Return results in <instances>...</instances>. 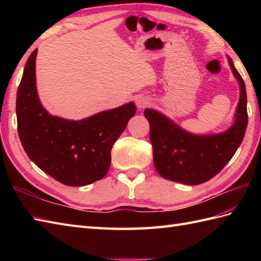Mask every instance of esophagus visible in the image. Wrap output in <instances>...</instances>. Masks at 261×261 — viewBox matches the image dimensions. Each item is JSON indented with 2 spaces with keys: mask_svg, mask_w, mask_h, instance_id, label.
<instances>
[{
  "mask_svg": "<svg viewBox=\"0 0 261 261\" xmlns=\"http://www.w3.org/2000/svg\"><path fill=\"white\" fill-rule=\"evenodd\" d=\"M136 104H137L138 109H145L151 104V101H150V98L147 96H140V97H138Z\"/></svg>",
  "mask_w": 261,
  "mask_h": 261,
  "instance_id": "esophagus-1",
  "label": "esophagus"
}]
</instances>
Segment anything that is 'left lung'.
Segmentation results:
<instances>
[{
    "mask_svg": "<svg viewBox=\"0 0 261 261\" xmlns=\"http://www.w3.org/2000/svg\"><path fill=\"white\" fill-rule=\"evenodd\" d=\"M228 60L240 86L234 122L228 130L215 135H194L158 111L145 110L150 124L153 164L164 178L186 185L202 184L219 174L241 145L248 124L246 85L230 57Z\"/></svg>",
    "mask_w": 261,
    "mask_h": 261,
    "instance_id": "8db88e82",
    "label": "left lung"
}]
</instances>
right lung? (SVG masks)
Wrapping results in <instances>:
<instances>
[{"label":"right lung","mask_w":261,"mask_h":261,"mask_svg":"<svg viewBox=\"0 0 261 261\" xmlns=\"http://www.w3.org/2000/svg\"><path fill=\"white\" fill-rule=\"evenodd\" d=\"M38 49L28 58L16 93L21 145L33 163L67 186L102 179L111 164V149L136 114L134 102L74 121L54 116L42 107L36 86Z\"/></svg>","instance_id":"right-lung-1"}]
</instances>
